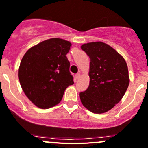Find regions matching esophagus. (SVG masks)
I'll return each instance as SVG.
<instances>
[{"instance_id": "1", "label": "esophagus", "mask_w": 148, "mask_h": 148, "mask_svg": "<svg viewBox=\"0 0 148 148\" xmlns=\"http://www.w3.org/2000/svg\"><path fill=\"white\" fill-rule=\"evenodd\" d=\"M80 76H81V75H80V74H79V73H77V74H76V75H75V78H76V79H77V80H78L80 78Z\"/></svg>"}]
</instances>
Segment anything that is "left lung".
<instances>
[{
	"instance_id": "8db88e82",
	"label": "left lung",
	"mask_w": 148,
	"mask_h": 148,
	"mask_svg": "<svg viewBox=\"0 0 148 148\" xmlns=\"http://www.w3.org/2000/svg\"><path fill=\"white\" fill-rule=\"evenodd\" d=\"M82 51L90 58V84L79 93L83 106L95 114H103L119 103L129 84L128 67L124 58L102 42L83 44Z\"/></svg>"
}]
</instances>
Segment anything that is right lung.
Wrapping results in <instances>:
<instances>
[{
  "label": "right lung",
  "mask_w": 148,
  "mask_h": 148,
  "mask_svg": "<svg viewBox=\"0 0 148 148\" xmlns=\"http://www.w3.org/2000/svg\"><path fill=\"white\" fill-rule=\"evenodd\" d=\"M71 42L51 38L32 47L23 56L18 79L27 97L38 108H49L61 102L74 84L66 54Z\"/></svg>",
  "instance_id": "right-lung-1"
}]
</instances>
